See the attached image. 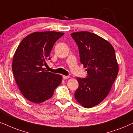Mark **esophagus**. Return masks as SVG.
<instances>
[{
	"instance_id": "obj_1",
	"label": "esophagus",
	"mask_w": 133,
	"mask_h": 133,
	"mask_svg": "<svg viewBox=\"0 0 133 133\" xmlns=\"http://www.w3.org/2000/svg\"><path fill=\"white\" fill-rule=\"evenodd\" d=\"M69 78H70L69 76H65V75H63V78L64 79H67Z\"/></svg>"
}]
</instances>
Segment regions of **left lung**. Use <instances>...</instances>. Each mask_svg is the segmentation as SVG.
Listing matches in <instances>:
<instances>
[{
    "label": "left lung",
    "instance_id": "left-lung-1",
    "mask_svg": "<svg viewBox=\"0 0 133 133\" xmlns=\"http://www.w3.org/2000/svg\"><path fill=\"white\" fill-rule=\"evenodd\" d=\"M70 35L78 45L80 62L88 74L86 78H77L79 86L75 98L83 107L91 108L107 97L117 76L114 49L108 41L89 31Z\"/></svg>",
    "mask_w": 133,
    "mask_h": 133
}]
</instances>
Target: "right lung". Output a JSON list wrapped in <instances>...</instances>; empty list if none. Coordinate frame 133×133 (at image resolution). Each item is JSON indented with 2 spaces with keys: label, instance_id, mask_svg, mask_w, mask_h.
I'll return each mask as SVG.
<instances>
[{
  "label": "right lung",
  "instance_id": "obj_1",
  "mask_svg": "<svg viewBox=\"0 0 133 133\" xmlns=\"http://www.w3.org/2000/svg\"><path fill=\"white\" fill-rule=\"evenodd\" d=\"M64 33L39 31L28 35L13 56L12 69L16 83L28 101L41 103L49 100L61 84L62 76L47 72L44 65L50 59L54 44Z\"/></svg>",
  "mask_w": 133,
  "mask_h": 133
}]
</instances>
